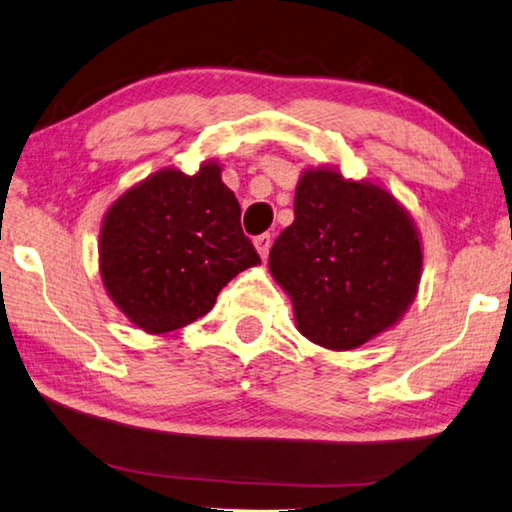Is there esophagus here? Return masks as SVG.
<instances>
[{
    "label": "esophagus",
    "instance_id": "esophagus-1",
    "mask_svg": "<svg viewBox=\"0 0 512 512\" xmlns=\"http://www.w3.org/2000/svg\"><path fill=\"white\" fill-rule=\"evenodd\" d=\"M254 245L258 249V254H261V258H267V254H270V247H272L270 233H261V236H256Z\"/></svg>",
    "mask_w": 512,
    "mask_h": 512
}]
</instances>
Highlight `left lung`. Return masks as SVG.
<instances>
[{"label":"left lung","instance_id":"8db88e82","mask_svg":"<svg viewBox=\"0 0 512 512\" xmlns=\"http://www.w3.org/2000/svg\"><path fill=\"white\" fill-rule=\"evenodd\" d=\"M270 270L299 331L326 349H354L395 324L415 299L420 238L395 197L335 170H306L295 222L270 249Z\"/></svg>","mask_w":512,"mask_h":512}]
</instances>
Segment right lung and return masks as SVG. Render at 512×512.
<instances>
[{"mask_svg": "<svg viewBox=\"0 0 512 512\" xmlns=\"http://www.w3.org/2000/svg\"><path fill=\"white\" fill-rule=\"evenodd\" d=\"M261 263L220 167L161 170L106 213L99 270L117 306L149 333L204 317L238 272Z\"/></svg>", "mask_w": 512, "mask_h": 512, "instance_id": "obj_1", "label": "right lung"}]
</instances>
